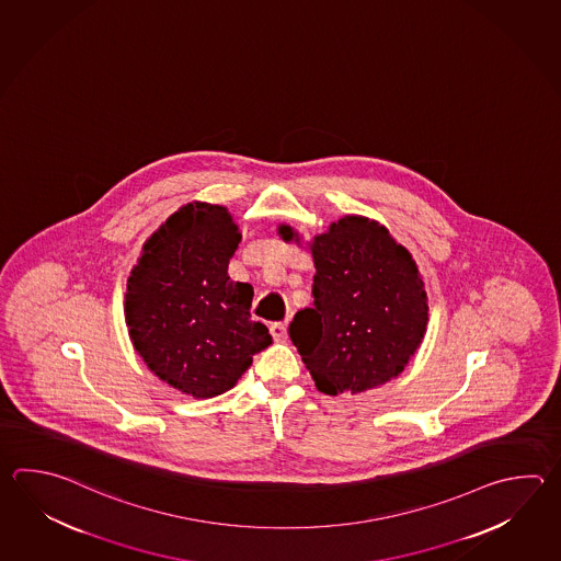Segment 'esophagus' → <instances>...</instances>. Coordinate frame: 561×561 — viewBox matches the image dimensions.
Returning a JSON list of instances; mask_svg holds the SVG:
<instances>
[{
	"label": "esophagus",
	"mask_w": 561,
	"mask_h": 561,
	"mask_svg": "<svg viewBox=\"0 0 561 561\" xmlns=\"http://www.w3.org/2000/svg\"><path fill=\"white\" fill-rule=\"evenodd\" d=\"M270 332L274 335L275 342H284L287 337V323L286 321H275L270 325Z\"/></svg>",
	"instance_id": "esophagus-1"
}]
</instances>
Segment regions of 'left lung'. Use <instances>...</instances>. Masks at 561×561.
I'll return each mask as SVG.
<instances>
[{
	"mask_svg": "<svg viewBox=\"0 0 561 561\" xmlns=\"http://www.w3.org/2000/svg\"><path fill=\"white\" fill-rule=\"evenodd\" d=\"M284 240L294 231L279 228ZM313 308L289 323L323 393H359L400 376L422 343L427 299L405 248L378 221L345 216L311 243Z\"/></svg>",
	"mask_w": 561,
	"mask_h": 561,
	"instance_id": "8db88e82",
	"label": "left lung"
}]
</instances>
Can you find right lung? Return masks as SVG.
Wrapping results in <instances>:
<instances>
[{
	"label": "right lung",
	"mask_w": 561,
	"mask_h": 561,
	"mask_svg": "<svg viewBox=\"0 0 561 561\" xmlns=\"http://www.w3.org/2000/svg\"><path fill=\"white\" fill-rule=\"evenodd\" d=\"M240 240L226 207L187 204L149 238L127 279L136 352L158 378L202 400L233 388L272 343L252 320L253 287L228 275Z\"/></svg>",
	"instance_id": "obj_1"
}]
</instances>
